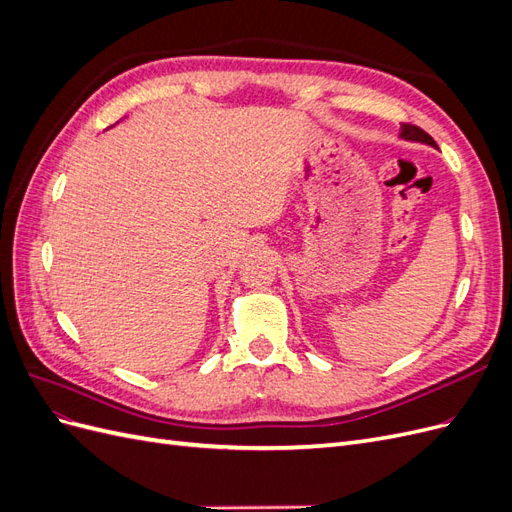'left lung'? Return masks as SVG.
<instances>
[{
  "mask_svg": "<svg viewBox=\"0 0 512 512\" xmlns=\"http://www.w3.org/2000/svg\"><path fill=\"white\" fill-rule=\"evenodd\" d=\"M401 138H406V141H418V143H427L431 147H438L433 138L421 130L418 126H412V123H401Z\"/></svg>",
  "mask_w": 512,
  "mask_h": 512,
  "instance_id": "1",
  "label": "left lung"
}]
</instances>
